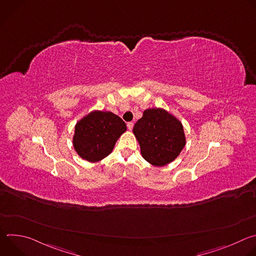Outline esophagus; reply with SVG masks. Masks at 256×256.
Segmentation results:
<instances>
[{"mask_svg":"<svg viewBox=\"0 0 256 256\" xmlns=\"http://www.w3.org/2000/svg\"><path fill=\"white\" fill-rule=\"evenodd\" d=\"M126 126H128V128L130 130H132V128H134V122H128Z\"/></svg>","mask_w":256,"mask_h":256,"instance_id":"1","label":"esophagus"}]
</instances>
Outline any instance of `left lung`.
I'll return each instance as SVG.
<instances>
[{
  "label": "left lung",
  "instance_id": "1",
  "mask_svg": "<svg viewBox=\"0 0 256 256\" xmlns=\"http://www.w3.org/2000/svg\"><path fill=\"white\" fill-rule=\"evenodd\" d=\"M142 158L155 166L172 162L186 146L184 126L161 108L144 110L134 126Z\"/></svg>",
  "mask_w": 256,
  "mask_h": 256
}]
</instances>
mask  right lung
Instances as JSON below:
<instances>
[{
	"instance_id": "1",
	"label": "right lung",
	"mask_w": 256,
	"mask_h": 256,
	"mask_svg": "<svg viewBox=\"0 0 256 256\" xmlns=\"http://www.w3.org/2000/svg\"><path fill=\"white\" fill-rule=\"evenodd\" d=\"M126 130L124 122L109 112H93L75 126L72 144L80 157L97 162L112 153L120 134Z\"/></svg>"
}]
</instances>
